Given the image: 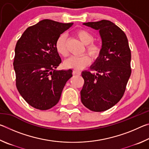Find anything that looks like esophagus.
Wrapping results in <instances>:
<instances>
[{
    "mask_svg": "<svg viewBox=\"0 0 149 149\" xmlns=\"http://www.w3.org/2000/svg\"><path fill=\"white\" fill-rule=\"evenodd\" d=\"M73 74H74V75H81V72L80 71H77V70H74V71H73Z\"/></svg>",
    "mask_w": 149,
    "mask_h": 149,
    "instance_id": "esophagus-1",
    "label": "esophagus"
}]
</instances>
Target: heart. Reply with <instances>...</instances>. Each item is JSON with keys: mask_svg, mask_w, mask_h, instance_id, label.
Returning a JSON list of instances; mask_svg holds the SVG:
<instances>
[{"mask_svg": "<svg viewBox=\"0 0 149 149\" xmlns=\"http://www.w3.org/2000/svg\"><path fill=\"white\" fill-rule=\"evenodd\" d=\"M76 36L83 44L86 45V50L93 58H97L101 52V47L98 43L93 42L94 36L91 33L85 29H79L77 31ZM58 53L63 57L68 55L67 49V39L65 34H61L58 37L55 43ZM91 62L90 58L87 55L76 57L72 56L64 62V66L66 68L80 70L89 65Z\"/></svg>", "mask_w": 149, "mask_h": 149, "instance_id": "1", "label": "heart"}]
</instances>
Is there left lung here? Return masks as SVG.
Instances as JSON below:
<instances>
[{"label": "left lung", "instance_id": "obj_1", "mask_svg": "<svg viewBox=\"0 0 149 149\" xmlns=\"http://www.w3.org/2000/svg\"><path fill=\"white\" fill-rule=\"evenodd\" d=\"M99 31L101 52L91 68L83 71L84 85L81 100L94 112L105 111L117 104L124 94L132 73L131 50L125 33L108 20L83 24Z\"/></svg>", "mask_w": 149, "mask_h": 149}]
</instances>
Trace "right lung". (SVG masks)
<instances>
[{
	"label": "right lung",
	"instance_id": "right-lung-1",
	"mask_svg": "<svg viewBox=\"0 0 149 149\" xmlns=\"http://www.w3.org/2000/svg\"><path fill=\"white\" fill-rule=\"evenodd\" d=\"M73 23L42 19L29 27L15 48L14 68L16 87L28 104L45 110L58 102L72 70H56L62 60L55 47L60 35Z\"/></svg>",
	"mask_w": 149,
	"mask_h": 149
}]
</instances>
